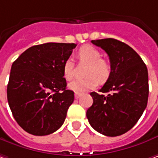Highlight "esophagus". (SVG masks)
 <instances>
[{"label": "esophagus", "instance_id": "esophagus-1", "mask_svg": "<svg viewBox=\"0 0 158 158\" xmlns=\"http://www.w3.org/2000/svg\"><path fill=\"white\" fill-rule=\"evenodd\" d=\"M80 95H81V94H80L79 93H75V94H74V97H75V99H79V97H80Z\"/></svg>", "mask_w": 158, "mask_h": 158}]
</instances>
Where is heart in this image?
Masks as SVG:
<instances>
[{"label": "heart", "mask_w": 158, "mask_h": 158, "mask_svg": "<svg viewBox=\"0 0 158 158\" xmlns=\"http://www.w3.org/2000/svg\"><path fill=\"white\" fill-rule=\"evenodd\" d=\"M79 60L88 64L86 72L87 78L76 79L69 84V88L76 93H82L95 88L98 81L104 82L110 74V64L105 59L101 58V52L92 46L86 45L80 48L78 53ZM73 61L67 58L63 64V74L66 80H72L73 78Z\"/></svg>", "instance_id": "b5f03b06"}]
</instances>
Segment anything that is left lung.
<instances>
[{
  "label": "left lung",
  "instance_id": "left-lung-1",
  "mask_svg": "<svg viewBox=\"0 0 158 158\" xmlns=\"http://www.w3.org/2000/svg\"><path fill=\"white\" fill-rule=\"evenodd\" d=\"M91 42L108 54L110 74L100 89L102 94H90L93 104L86 110V118L100 134L118 136L134 127L147 107V66L131 47L118 40L102 39Z\"/></svg>",
  "mask_w": 158,
  "mask_h": 158
}]
</instances>
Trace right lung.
Instances as JSON below:
<instances>
[{
  "label": "right lung",
  "instance_id": "1",
  "mask_svg": "<svg viewBox=\"0 0 158 158\" xmlns=\"http://www.w3.org/2000/svg\"><path fill=\"white\" fill-rule=\"evenodd\" d=\"M74 43L32 46L12 64L7 97L17 124L29 134L42 136L58 130L74 101L66 89L63 64Z\"/></svg>",
  "mask_w": 158,
  "mask_h": 158
}]
</instances>
